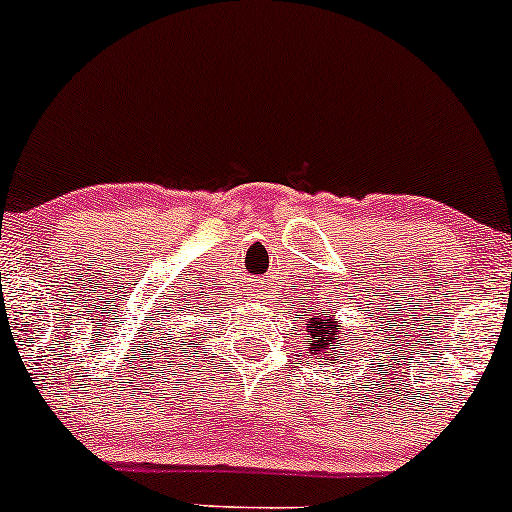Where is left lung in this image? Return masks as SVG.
Listing matches in <instances>:
<instances>
[{
	"label": "left lung",
	"mask_w": 512,
	"mask_h": 512,
	"mask_svg": "<svg viewBox=\"0 0 512 512\" xmlns=\"http://www.w3.org/2000/svg\"><path fill=\"white\" fill-rule=\"evenodd\" d=\"M307 343H309V353L317 355V360L324 365L329 363V358H341V350L348 346L346 341L338 343V329L336 321L331 317H312L307 319Z\"/></svg>",
	"instance_id": "obj_1"
}]
</instances>
